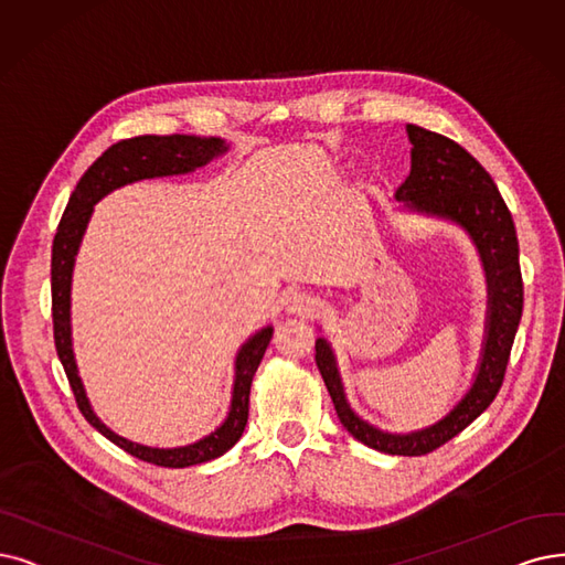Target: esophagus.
Masks as SVG:
<instances>
[{"label": "esophagus", "instance_id": "esophagus-1", "mask_svg": "<svg viewBox=\"0 0 565 565\" xmlns=\"http://www.w3.org/2000/svg\"><path fill=\"white\" fill-rule=\"evenodd\" d=\"M282 303H285V310L291 315H310L315 310V299L308 295V291H301V289H289Z\"/></svg>", "mask_w": 565, "mask_h": 565}]
</instances>
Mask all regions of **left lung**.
I'll list each match as a JSON object with an SVG mask.
<instances>
[{"instance_id":"8db88e82","label":"left lung","mask_w":565,"mask_h":565,"mask_svg":"<svg viewBox=\"0 0 565 565\" xmlns=\"http://www.w3.org/2000/svg\"><path fill=\"white\" fill-rule=\"evenodd\" d=\"M408 139L413 143L411 173L394 194L403 204L401 211L455 224L476 245L484 270L487 312L476 373L463 396L438 422L415 431L394 434L354 413L338 371L335 352L324 335L315 341V361L338 419L359 443L377 452L419 457L461 434L499 394L514 333L522 320L524 285L512 215L484 167L443 134L408 125Z\"/></svg>"}]
</instances>
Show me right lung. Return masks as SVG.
I'll return each instance as SVG.
<instances>
[{
	"label": "right lung",
	"mask_w": 565,
	"mask_h": 565,
	"mask_svg": "<svg viewBox=\"0 0 565 565\" xmlns=\"http://www.w3.org/2000/svg\"><path fill=\"white\" fill-rule=\"evenodd\" d=\"M230 150V143L220 137H194V134H171V137H134L113 143L99 160L89 167L78 180L76 190L70 196V204L64 209L60 227L53 241V262H51V287H53V329H55V348L64 366L70 385L74 390L76 403L83 417L93 424L102 436L110 443L122 447L125 452L141 461L167 466V468H185L194 463H204L222 457L227 449L236 445L243 436L247 424V401H250V385L259 361L268 348L274 327L266 324L253 335L245 338L234 356V385L230 411L215 426L211 434L199 438L190 445L180 447H150L127 440L118 436L97 417L93 403L87 398L85 385L78 375V364L74 354V333H72V282L74 266L81 250L83 236L87 232L89 217L95 213V204L113 190L139 183L148 178H167V175H185L209 162L217 160Z\"/></svg>",
	"instance_id": "1"
}]
</instances>
